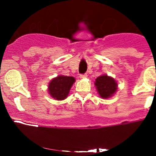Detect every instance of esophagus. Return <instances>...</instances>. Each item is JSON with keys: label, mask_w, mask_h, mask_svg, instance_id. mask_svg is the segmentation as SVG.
I'll use <instances>...</instances> for the list:
<instances>
[{"label": "esophagus", "mask_w": 156, "mask_h": 156, "mask_svg": "<svg viewBox=\"0 0 156 156\" xmlns=\"http://www.w3.org/2000/svg\"><path fill=\"white\" fill-rule=\"evenodd\" d=\"M87 77V74H84V75H81L79 76V78H81V79H84V78H86Z\"/></svg>", "instance_id": "34e87169"}]
</instances>
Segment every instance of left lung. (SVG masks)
<instances>
[{"mask_svg":"<svg viewBox=\"0 0 156 156\" xmlns=\"http://www.w3.org/2000/svg\"><path fill=\"white\" fill-rule=\"evenodd\" d=\"M96 89L100 97L103 99H108L112 97L118 90V83L112 77L104 74L95 80Z\"/></svg>","mask_w":156,"mask_h":156,"instance_id":"1","label":"left lung"}]
</instances>
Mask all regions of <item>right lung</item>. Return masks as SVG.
Instances as JSON below:
<instances>
[{"instance_id":"obj_1","label":"right lung","mask_w":156,"mask_h":156,"mask_svg":"<svg viewBox=\"0 0 156 156\" xmlns=\"http://www.w3.org/2000/svg\"><path fill=\"white\" fill-rule=\"evenodd\" d=\"M75 82L72 76H59L53 78L48 84V93L50 97L56 100H63L68 97L71 87Z\"/></svg>"}]
</instances>
